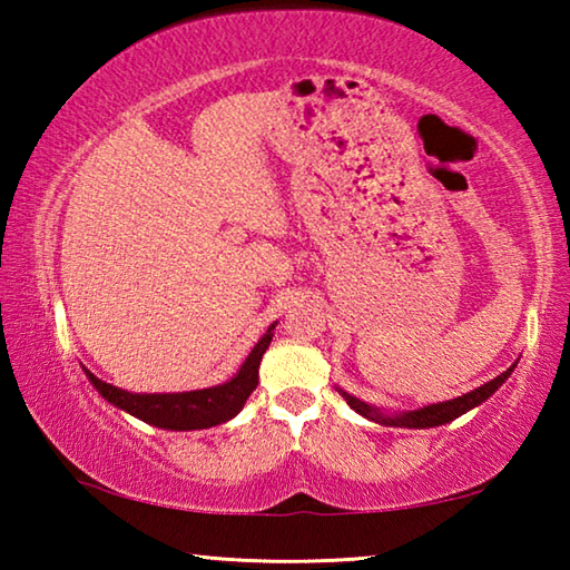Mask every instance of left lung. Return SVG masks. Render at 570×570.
I'll return each instance as SVG.
<instances>
[{
  "label": "left lung",
  "mask_w": 570,
  "mask_h": 570,
  "mask_svg": "<svg viewBox=\"0 0 570 570\" xmlns=\"http://www.w3.org/2000/svg\"><path fill=\"white\" fill-rule=\"evenodd\" d=\"M515 364L508 366V370L500 374V377L485 382V384H482V387L472 390L468 394H462V397L448 400V402H438V404H428V407H420V410H412V412H400V414H384L377 407H372V404H366L362 400L352 397V394L344 392L342 387H336V390H340V394L346 400V404H350L354 412H360L362 417H366V420L387 424V428H414V430H422V428H438V424L452 422L455 417H460V414H465L468 410L478 407V404H482L488 397H493V392L510 377V374H513Z\"/></svg>",
  "instance_id": "1"
}]
</instances>
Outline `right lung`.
<instances>
[{
    "label": "right lung",
    "instance_id": "right-lung-1",
    "mask_svg": "<svg viewBox=\"0 0 570 570\" xmlns=\"http://www.w3.org/2000/svg\"><path fill=\"white\" fill-rule=\"evenodd\" d=\"M276 322L268 326L266 334L256 342L254 350L240 364V370L224 384L208 390H193V392H168V394H135L128 390L115 387L95 377L90 370H85L92 387L98 390L105 400L115 404L118 410H125L132 417L153 424V428L163 430H206L216 428L220 422H228L230 417L244 410L248 394L256 390L258 384V364L268 350L274 336Z\"/></svg>",
    "mask_w": 570,
    "mask_h": 570
}]
</instances>
